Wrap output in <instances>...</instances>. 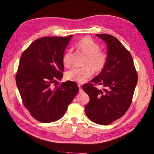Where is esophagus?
<instances>
[{
  "instance_id": "obj_1",
  "label": "esophagus",
  "mask_w": 154,
  "mask_h": 154,
  "mask_svg": "<svg viewBox=\"0 0 154 154\" xmlns=\"http://www.w3.org/2000/svg\"><path fill=\"white\" fill-rule=\"evenodd\" d=\"M78 87H79V92L80 93H82L84 91L83 89H82V88H81V85L80 84H78Z\"/></svg>"
}]
</instances>
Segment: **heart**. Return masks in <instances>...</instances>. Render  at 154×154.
<instances>
[{
	"instance_id": "b5f03b06",
	"label": "heart",
	"mask_w": 154,
	"mask_h": 154,
	"mask_svg": "<svg viewBox=\"0 0 154 154\" xmlns=\"http://www.w3.org/2000/svg\"><path fill=\"white\" fill-rule=\"evenodd\" d=\"M77 47L86 55L84 61V67L72 68L67 71L65 77L67 80L84 83L91 76L92 70L95 72H100L106 66L107 55L103 51H100V47L89 37L82 38L77 44ZM72 51H67L63 57V63L68 67L72 63Z\"/></svg>"
}]
</instances>
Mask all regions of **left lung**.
I'll list each match as a JSON object with an SVG mask.
<instances>
[{
  "mask_svg": "<svg viewBox=\"0 0 154 154\" xmlns=\"http://www.w3.org/2000/svg\"><path fill=\"white\" fill-rule=\"evenodd\" d=\"M96 36L103 40L107 46V62L100 73L83 85L82 89L90 100L85 112L90 120L106 125L124 115L132 102L138 75L130 52L116 37L105 34ZM93 83L103 85V90Z\"/></svg>",
  "mask_w": 154,
  "mask_h": 154,
  "instance_id": "obj_1",
  "label": "left lung"
}]
</instances>
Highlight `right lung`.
Returning a JSON list of instances; mask_svg holds the SVG:
<instances>
[{
	"label": "right lung",
	"instance_id": "right-lung-1",
	"mask_svg": "<svg viewBox=\"0 0 154 154\" xmlns=\"http://www.w3.org/2000/svg\"><path fill=\"white\" fill-rule=\"evenodd\" d=\"M72 37H42L30 45L22 54L16 85L25 108L40 122L58 120L79 91L72 81L57 85L64 70L63 57Z\"/></svg>",
	"mask_w": 154,
	"mask_h": 154
}]
</instances>
